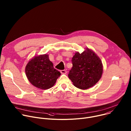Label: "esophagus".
I'll return each instance as SVG.
<instances>
[{"instance_id": "obj_1", "label": "esophagus", "mask_w": 131, "mask_h": 131, "mask_svg": "<svg viewBox=\"0 0 131 131\" xmlns=\"http://www.w3.org/2000/svg\"><path fill=\"white\" fill-rule=\"evenodd\" d=\"M60 72L62 74H66V73H67V71L65 70H61L60 71Z\"/></svg>"}]
</instances>
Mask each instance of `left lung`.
<instances>
[{"instance_id":"left-lung-1","label":"left lung","mask_w":131,"mask_h":131,"mask_svg":"<svg viewBox=\"0 0 131 131\" xmlns=\"http://www.w3.org/2000/svg\"><path fill=\"white\" fill-rule=\"evenodd\" d=\"M72 67L68 77L74 86L86 90L94 86L102 77V61L92 50L86 48L81 53L77 52L72 58Z\"/></svg>"}]
</instances>
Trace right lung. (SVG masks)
I'll use <instances>...</instances> for the list:
<instances>
[{"mask_svg": "<svg viewBox=\"0 0 131 131\" xmlns=\"http://www.w3.org/2000/svg\"><path fill=\"white\" fill-rule=\"evenodd\" d=\"M25 73L30 83L42 90L52 87L61 75L60 72L54 68L47 54L33 57L25 67Z\"/></svg>", "mask_w": 131, "mask_h": 131, "instance_id": "right-lung-1", "label": "right lung"}]
</instances>
